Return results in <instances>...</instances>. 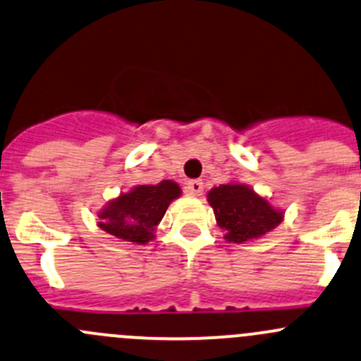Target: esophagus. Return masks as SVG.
<instances>
[{
  "instance_id": "34e87169",
  "label": "esophagus",
  "mask_w": 361,
  "mask_h": 361,
  "mask_svg": "<svg viewBox=\"0 0 361 361\" xmlns=\"http://www.w3.org/2000/svg\"><path fill=\"white\" fill-rule=\"evenodd\" d=\"M187 192L190 195H201L202 190H204V183L201 180H190L187 181Z\"/></svg>"
}]
</instances>
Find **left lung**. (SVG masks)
Instances as JSON below:
<instances>
[{"instance_id": "1", "label": "left lung", "mask_w": 361, "mask_h": 361, "mask_svg": "<svg viewBox=\"0 0 361 361\" xmlns=\"http://www.w3.org/2000/svg\"><path fill=\"white\" fill-rule=\"evenodd\" d=\"M208 202L215 212L219 227L226 231L224 238L233 243L257 240L284 220L281 209H275L264 197L241 183L212 188L208 192Z\"/></svg>"}]
</instances>
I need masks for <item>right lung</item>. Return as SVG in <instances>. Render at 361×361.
<instances>
[{
	"label": "right lung",
	"mask_w": 361,
	"mask_h": 361,
	"mask_svg": "<svg viewBox=\"0 0 361 361\" xmlns=\"http://www.w3.org/2000/svg\"><path fill=\"white\" fill-rule=\"evenodd\" d=\"M180 194L181 188L171 180L159 185H139L111 201L99 213V227L118 240L148 243L153 240L155 226L166 215L167 206Z\"/></svg>",
	"instance_id": "obj_1"
}]
</instances>
